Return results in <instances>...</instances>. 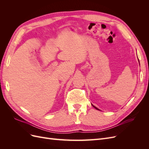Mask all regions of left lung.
<instances>
[{
	"instance_id": "1",
	"label": "left lung",
	"mask_w": 149,
	"mask_h": 149,
	"mask_svg": "<svg viewBox=\"0 0 149 149\" xmlns=\"http://www.w3.org/2000/svg\"><path fill=\"white\" fill-rule=\"evenodd\" d=\"M92 106H93V107H94V108H95V109H97V110H100V109H97V107H95V106H93V104H92Z\"/></svg>"
}]
</instances>
